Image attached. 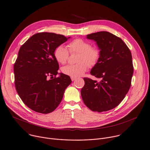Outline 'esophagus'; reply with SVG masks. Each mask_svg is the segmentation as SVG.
Listing matches in <instances>:
<instances>
[{
	"instance_id": "esophagus-1",
	"label": "esophagus",
	"mask_w": 150,
	"mask_h": 150,
	"mask_svg": "<svg viewBox=\"0 0 150 150\" xmlns=\"http://www.w3.org/2000/svg\"><path fill=\"white\" fill-rule=\"evenodd\" d=\"M76 79V78H75V77H71V80H72V81H75Z\"/></svg>"
}]
</instances>
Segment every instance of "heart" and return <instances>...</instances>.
Masks as SVG:
<instances>
[{
	"mask_svg": "<svg viewBox=\"0 0 150 150\" xmlns=\"http://www.w3.org/2000/svg\"><path fill=\"white\" fill-rule=\"evenodd\" d=\"M69 51L71 53H79L76 62L78 64L68 65L62 68V72L71 77L82 76L89 67L95 66L100 58V52L96 47H93L89 42L83 39L78 38L69 43ZM54 56L58 62L61 64L67 63L69 52L67 48L63 45H59L54 51Z\"/></svg>",
	"mask_w": 150,
	"mask_h": 150,
	"instance_id": "1",
	"label": "heart"
}]
</instances>
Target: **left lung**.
I'll return each instance as SVG.
<instances>
[{
	"mask_svg": "<svg viewBox=\"0 0 150 150\" xmlns=\"http://www.w3.org/2000/svg\"><path fill=\"white\" fill-rule=\"evenodd\" d=\"M100 50V58L90 74L98 82L84 78L81 93L85 105L91 111H107L117 107L131 86L134 68L130 50L124 41L106 31L86 36Z\"/></svg>",
	"mask_w": 150,
	"mask_h": 150,
	"instance_id": "1",
	"label": "left lung"
}]
</instances>
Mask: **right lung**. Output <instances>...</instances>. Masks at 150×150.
Masks as SVG:
<instances>
[{
    "instance_id": "right-lung-1",
    "label": "right lung",
    "mask_w": 150,
    "mask_h": 150,
    "mask_svg": "<svg viewBox=\"0 0 150 150\" xmlns=\"http://www.w3.org/2000/svg\"><path fill=\"white\" fill-rule=\"evenodd\" d=\"M69 38L54 33H38L19 49L14 64L16 89L23 103L35 112H53L72 82L68 75L62 73L55 77L59 64L54 56L55 48ZM48 76H52L51 80L47 79Z\"/></svg>"
}]
</instances>
